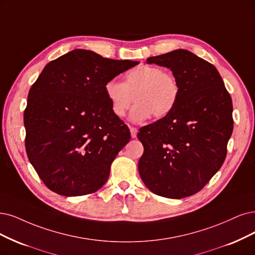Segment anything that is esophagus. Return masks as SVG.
Wrapping results in <instances>:
<instances>
[{
	"label": "esophagus",
	"instance_id": "1",
	"mask_svg": "<svg viewBox=\"0 0 255 255\" xmlns=\"http://www.w3.org/2000/svg\"><path fill=\"white\" fill-rule=\"evenodd\" d=\"M130 133H131V136H132L133 138L136 137V134H137V129L135 127H130Z\"/></svg>",
	"mask_w": 255,
	"mask_h": 255
}]
</instances>
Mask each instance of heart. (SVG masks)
<instances>
[{"label": "heart", "mask_w": 255, "mask_h": 255, "mask_svg": "<svg viewBox=\"0 0 255 255\" xmlns=\"http://www.w3.org/2000/svg\"><path fill=\"white\" fill-rule=\"evenodd\" d=\"M104 92L117 118L126 115L134 98L130 120L142 123L151 115L156 119L167 116L175 106L180 86L170 72L156 66L138 65L125 73L123 83L108 81L104 85Z\"/></svg>", "instance_id": "1"}]
</instances>
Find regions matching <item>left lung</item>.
Segmentation results:
<instances>
[{
	"label": "left lung",
	"mask_w": 255,
	"mask_h": 255,
	"mask_svg": "<svg viewBox=\"0 0 255 255\" xmlns=\"http://www.w3.org/2000/svg\"><path fill=\"white\" fill-rule=\"evenodd\" d=\"M147 63L170 69L180 93L167 116L139 129L138 172L154 194L183 199L203 189L225 161L232 100L218 69L190 51L176 49Z\"/></svg>",
	"instance_id": "8db88e82"
}]
</instances>
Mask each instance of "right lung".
Segmentation results:
<instances>
[{"mask_svg":"<svg viewBox=\"0 0 255 255\" xmlns=\"http://www.w3.org/2000/svg\"><path fill=\"white\" fill-rule=\"evenodd\" d=\"M137 64L74 49L45 66L28 93L25 146L51 191L80 196L107 182L111 163L131 135L112 113L104 85Z\"/></svg>","mask_w":255,"mask_h":255,"instance_id":"1","label":"right lung"}]
</instances>
